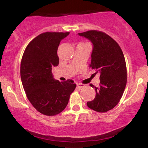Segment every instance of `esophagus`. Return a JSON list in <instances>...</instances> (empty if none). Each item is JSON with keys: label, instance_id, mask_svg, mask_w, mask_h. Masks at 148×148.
<instances>
[{"label": "esophagus", "instance_id": "1", "mask_svg": "<svg viewBox=\"0 0 148 148\" xmlns=\"http://www.w3.org/2000/svg\"><path fill=\"white\" fill-rule=\"evenodd\" d=\"M77 87L78 88H83V87H84V84H77Z\"/></svg>", "mask_w": 148, "mask_h": 148}]
</instances>
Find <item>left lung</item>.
<instances>
[{
    "instance_id": "8db88e82",
    "label": "left lung",
    "mask_w": 148,
    "mask_h": 148,
    "mask_svg": "<svg viewBox=\"0 0 148 148\" xmlns=\"http://www.w3.org/2000/svg\"><path fill=\"white\" fill-rule=\"evenodd\" d=\"M93 45L90 67L100 74V84L95 88V97L87 106L98 112H106L119 103L127 84V66L119 45L106 33L89 30L78 33Z\"/></svg>"
}]
</instances>
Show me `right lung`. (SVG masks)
Wrapping results in <instances>:
<instances>
[{
	"mask_svg": "<svg viewBox=\"0 0 148 148\" xmlns=\"http://www.w3.org/2000/svg\"><path fill=\"white\" fill-rule=\"evenodd\" d=\"M69 34L47 32L39 34L27 45L21 59L23 89L32 105L44 115L55 116L62 112L76 88L72 80L60 82L52 74L53 67L59 64V45Z\"/></svg>",
	"mask_w": 148,
	"mask_h": 148,
	"instance_id": "right-lung-1",
	"label": "right lung"
}]
</instances>
